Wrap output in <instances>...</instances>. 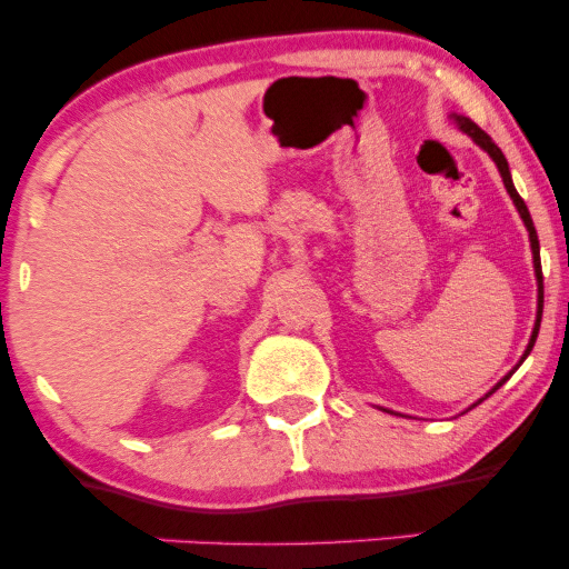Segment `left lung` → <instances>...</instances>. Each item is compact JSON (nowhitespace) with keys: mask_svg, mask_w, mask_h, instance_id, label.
I'll return each mask as SVG.
<instances>
[{"mask_svg":"<svg viewBox=\"0 0 569 569\" xmlns=\"http://www.w3.org/2000/svg\"><path fill=\"white\" fill-rule=\"evenodd\" d=\"M449 120L455 122L457 128L462 130V133H468L471 136V139L479 143L481 149H485V152L489 154V158L495 160V166H498V171H500V176H502V184H506V192L511 194V200H513V206H516V211H519V217H521V221H525V227H527V232H530V248H532V267H535V280H538V316H535V329H532V337H530V342H527V350H525V356H521V361H525L527 356H530V350H532V345H535V339H538V331H540V318H543V270H540V243H538V232H535V224H532V217H530V211H527V206H525V200L519 198V192H516V187H513V179H511V171H508V160H506V154L500 152L498 149V143H495L492 139H489V136L485 133V130H481L479 126H476L473 120H468V117H462V114H449ZM521 361L516 363V369L521 367ZM513 375V371H511ZM508 375V377H511ZM508 377H502V380L495 385L492 390H489L487 396H492L495 390L500 388L502 382L508 380ZM485 396V398H487ZM485 398H479V401L476 403H481L485 401ZM473 403V407H476ZM473 407H468V409H473ZM388 411V409H385Z\"/></svg>","mask_w":569,"mask_h":569,"instance_id":"8db88e82","label":"left lung"}]
</instances>
